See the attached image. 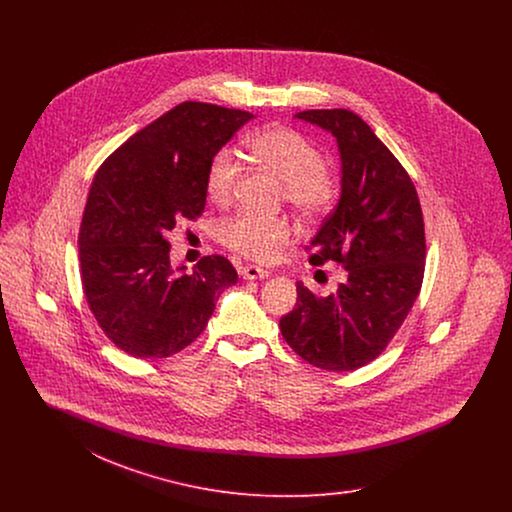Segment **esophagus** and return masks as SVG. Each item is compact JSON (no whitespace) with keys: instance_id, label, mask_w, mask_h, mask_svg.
Here are the masks:
<instances>
[{"instance_id":"obj_1","label":"esophagus","mask_w":512,"mask_h":512,"mask_svg":"<svg viewBox=\"0 0 512 512\" xmlns=\"http://www.w3.org/2000/svg\"><path fill=\"white\" fill-rule=\"evenodd\" d=\"M242 276H244L245 280H261V278H268L270 272L265 270V268L247 265V267L242 268Z\"/></svg>"}]
</instances>
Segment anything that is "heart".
Returning <instances> with one entry per match:
<instances>
[{"instance_id": "1", "label": "heart", "mask_w": 512, "mask_h": 512, "mask_svg": "<svg viewBox=\"0 0 512 512\" xmlns=\"http://www.w3.org/2000/svg\"><path fill=\"white\" fill-rule=\"evenodd\" d=\"M251 153L284 182V199L303 217L326 215L338 195L334 176L324 167V155L307 136L288 126H270L249 140ZM242 176L238 155L220 147L213 153L205 194L215 205H228ZM222 242L236 253L259 263H272L292 242L293 226L286 219H265L242 211L220 228Z\"/></svg>"}]
</instances>
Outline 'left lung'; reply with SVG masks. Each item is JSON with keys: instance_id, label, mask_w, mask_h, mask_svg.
Here are the masks:
<instances>
[{"instance_id": "left-lung-1", "label": "left lung", "mask_w": 512, "mask_h": 512, "mask_svg": "<svg viewBox=\"0 0 512 512\" xmlns=\"http://www.w3.org/2000/svg\"><path fill=\"white\" fill-rule=\"evenodd\" d=\"M334 134L341 195L307 247L309 263L334 261L345 282L317 297L297 282V303L280 330L309 365L345 372L374 361L413 309L424 278V219L413 180L359 115L311 109L295 115Z\"/></svg>"}]
</instances>
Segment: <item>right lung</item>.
Returning a JSON list of instances; mask_svg holds the SVG:
<instances>
[{"label": "right lung", "mask_w": 512, "mask_h": 512, "mask_svg": "<svg viewBox=\"0 0 512 512\" xmlns=\"http://www.w3.org/2000/svg\"><path fill=\"white\" fill-rule=\"evenodd\" d=\"M253 115L184 101L115 149L92 182L78 234L82 288L99 328L136 359H163L205 330L238 282L220 255L174 272L167 234L205 209V174Z\"/></svg>", "instance_id": "obj_1"}]
</instances>
